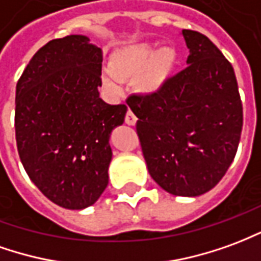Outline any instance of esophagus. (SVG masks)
Returning <instances> with one entry per match:
<instances>
[{
  "label": "esophagus",
  "instance_id": "1",
  "mask_svg": "<svg viewBox=\"0 0 261 261\" xmlns=\"http://www.w3.org/2000/svg\"><path fill=\"white\" fill-rule=\"evenodd\" d=\"M136 121H138L136 115H135L134 112H132L130 110H127L126 115H125V122H126L127 125H135V123H136Z\"/></svg>",
  "mask_w": 261,
  "mask_h": 261
}]
</instances>
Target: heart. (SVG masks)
Instances as JSON below:
<instances>
[{"instance_id": "heart-1", "label": "heart", "mask_w": 261, "mask_h": 261, "mask_svg": "<svg viewBox=\"0 0 261 261\" xmlns=\"http://www.w3.org/2000/svg\"><path fill=\"white\" fill-rule=\"evenodd\" d=\"M178 55L174 47L164 46L154 50L150 43L129 46L112 57L110 68L102 71L105 87L119 90V80H135L136 88L145 94L162 90L174 74Z\"/></svg>"}]
</instances>
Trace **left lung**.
Listing matches in <instances>:
<instances>
[{
    "label": "left lung",
    "mask_w": 261,
    "mask_h": 261,
    "mask_svg": "<svg viewBox=\"0 0 261 261\" xmlns=\"http://www.w3.org/2000/svg\"><path fill=\"white\" fill-rule=\"evenodd\" d=\"M184 70L153 94H132L151 178L167 193L198 197L221 181L239 146L243 108L233 67L202 33L182 29Z\"/></svg>",
    "instance_id": "obj_1"
}]
</instances>
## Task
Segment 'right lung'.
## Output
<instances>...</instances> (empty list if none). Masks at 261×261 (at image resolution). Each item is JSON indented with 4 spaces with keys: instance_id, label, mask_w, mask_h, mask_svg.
Wrapping results in <instances>:
<instances>
[{
    "instance_id": "obj_1",
    "label": "right lung",
    "mask_w": 261,
    "mask_h": 261,
    "mask_svg": "<svg viewBox=\"0 0 261 261\" xmlns=\"http://www.w3.org/2000/svg\"><path fill=\"white\" fill-rule=\"evenodd\" d=\"M102 51L83 35L40 47L16 84L15 138L23 169L42 194L84 210L108 186L112 129L126 105L99 98Z\"/></svg>"
}]
</instances>
